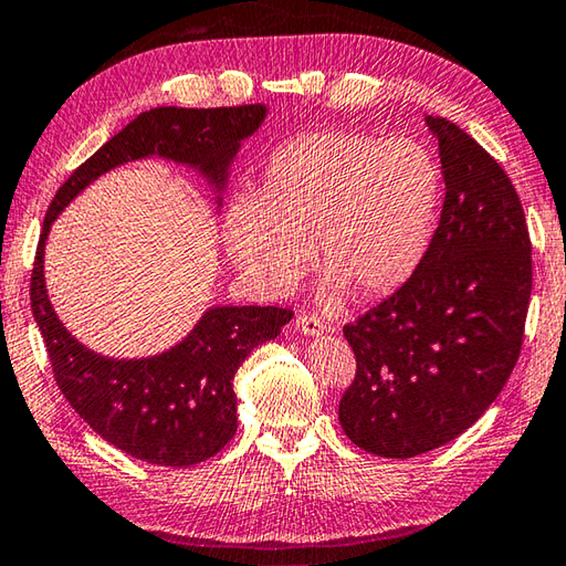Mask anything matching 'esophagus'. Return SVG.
<instances>
[{
	"instance_id": "34e87169",
	"label": "esophagus",
	"mask_w": 566,
	"mask_h": 566,
	"mask_svg": "<svg viewBox=\"0 0 566 566\" xmlns=\"http://www.w3.org/2000/svg\"><path fill=\"white\" fill-rule=\"evenodd\" d=\"M296 331L298 334H304V336H308V338H318V336H324V331H326V324L324 321H321L318 316H314V314H302V316H296Z\"/></svg>"
}]
</instances>
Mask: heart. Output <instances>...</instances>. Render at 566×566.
Returning <instances> with one entry per match:
<instances>
[{
	"label": "heart",
	"mask_w": 566,
	"mask_h": 566,
	"mask_svg": "<svg viewBox=\"0 0 566 566\" xmlns=\"http://www.w3.org/2000/svg\"><path fill=\"white\" fill-rule=\"evenodd\" d=\"M441 174L412 139L348 129L306 132L264 164L258 198L226 210L230 260L250 284L286 294L312 250L324 290L375 298L402 286L434 232Z\"/></svg>",
	"instance_id": "obj_1"
}]
</instances>
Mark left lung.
<instances>
[{
    "label": "left lung",
    "instance_id": "obj_1",
    "mask_svg": "<svg viewBox=\"0 0 566 566\" xmlns=\"http://www.w3.org/2000/svg\"><path fill=\"white\" fill-rule=\"evenodd\" d=\"M439 142L444 206L415 274L343 336L356 380L338 419L353 444L412 459L463 434L501 395L523 346L533 245L507 174L444 117Z\"/></svg>",
    "mask_w": 566,
    "mask_h": 566
}]
</instances>
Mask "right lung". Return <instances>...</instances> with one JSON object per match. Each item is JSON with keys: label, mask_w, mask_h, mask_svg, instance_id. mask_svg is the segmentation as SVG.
Returning a JSON list of instances; mask_svg holds the SVG:
<instances>
[{"label": "right lung", "mask_w": 566, "mask_h": 566, "mask_svg": "<svg viewBox=\"0 0 566 566\" xmlns=\"http://www.w3.org/2000/svg\"><path fill=\"white\" fill-rule=\"evenodd\" d=\"M268 107H154L105 142L69 176L43 218L31 272V312L53 378L71 407L115 449L154 467H193L238 431L235 373L260 343L280 336L294 312L280 306H213L181 343L151 358L117 360L85 348L61 324L43 280L46 238L61 210L119 164L164 157L193 166L223 191L240 142L260 129ZM220 203V198H218Z\"/></svg>", "instance_id": "obj_1"}]
</instances>
